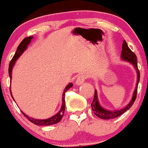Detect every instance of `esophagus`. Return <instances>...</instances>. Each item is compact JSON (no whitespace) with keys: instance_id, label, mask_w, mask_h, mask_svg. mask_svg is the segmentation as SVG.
Instances as JSON below:
<instances>
[{"instance_id":"1","label":"esophagus","mask_w":148,"mask_h":148,"mask_svg":"<svg viewBox=\"0 0 148 148\" xmlns=\"http://www.w3.org/2000/svg\"><path fill=\"white\" fill-rule=\"evenodd\" d=\"M85 79H86L85 75H79L77 77V79H76L75 81L76 85L79 86L80 84H83L84 82Z\"/></svg>"}]
</instances>
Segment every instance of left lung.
I'll use <instances>...</instances> for the list:
<instances>
[{
  "label": "left lung",
  "mask_w": 148,
  "mask_h": 148,
  "mask_svg": "<svg viewBox=\"0 0 148 148\" xmlns=\"http://www.w3.org/2000/svg\"><path fill=\"white\" fill-rule=\"evenodd\" d=\"M121 58L123 60H124V61L128 62L131 64H132L136 72V78H137V79H136V87L134 88V92H133L132 99L129 102L128 104L125 106V107H123V108L117 109V110H108V109H106L103 107H102L101 104L99 103V99H98L97 96V91L95 89L93 101H92V103H91V108H92V110L95 113V114L100 119H110L117 117V116H120L123 113H124L128 109H130L136 99V93H137L138 84L140 80V73L138 69L137 60H136V55L130 50V48L127 46L125 40H123V45H122Z\"/></svg>",
  "instance_id": "obj_1"
}]
</instances>
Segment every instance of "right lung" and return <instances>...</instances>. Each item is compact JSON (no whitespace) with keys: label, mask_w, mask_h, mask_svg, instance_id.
Instances as JSON below:
<instances>
[{"label":"right lung","mask_w":148,"mask_h":148,"mask_svg":"<svg viewBox=\"0 0 148 148\" xmlns=\"http://www.w3.org/2000/svg\"><path fill=\"white\" fill-rule=\"evenodd\" d=\"M34 38L33 36H29V37L25 38V39L23 40V41L21 42V44L18 45L17 50H16V53L13 57L12 60H11L10 65H9V75H10L11 82H12V70H13V67H14V64H15L16 61L18 59V58L21 56L22 54L23 53V52L26 50L28 45H29L32 40ZM73 84L72 83H69L65 87L64 90L63 94H62V106L60 110H59V112L58 113H56V114L53 116H52L51 117L46 119H34L33 117H31V116H29L28 115H27L25 112H23V111L21 110V112L25 116V117H27V119H28V120H29L31 122H32L34 124L38 125H53V124H56L58 123V122H60L61 121L62 118L64 115V110H65V92H66L67 90L69 89L71 87L73 86ZM10 92H11V95H12V97L14 99V97L12 95V90H10ZM15 101V100H14Z\"/></svg>","instance_id":"obj_1"}]
</instances>
